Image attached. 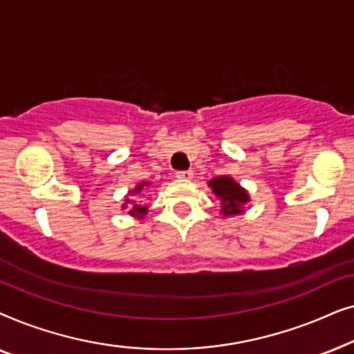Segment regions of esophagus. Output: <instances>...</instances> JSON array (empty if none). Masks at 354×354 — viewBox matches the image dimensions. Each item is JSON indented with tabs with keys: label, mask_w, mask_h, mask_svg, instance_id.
Returning <instances> with one entry per match:
<instances>
[{
	"label": "esophagus",
	"mask_w": 354,
	"mask_h": 354,
	"mask_svg": "<svg viewBox=\"0 0 354 354\" xmlns=\"http://www.w3.org/2000/svg\"><path fill=\"white\" fill-rule=\"evenodd\" d=\"M176 177L182 178V180H190V178H193V172L192 171H178V172H176Z\"/></svg>",
	"instance_id": "1"
}]
</instances>
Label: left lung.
Listing matches in <instances>:
<instances>
[{
  "instance_id": "obj_1",
  "label": "left lung",
  "mask_w": 354,
  "mask_h": 354,
  "mask_svg": "<svg viewBox=\"0 0 354 354\" xmlns=\"http://www.w3.org/2000/svg\"><path fill=\"white\" fill-rule=\"evenodd\" d=\"M212 193L221 200V209L224 216H235L243 212V207L250 201L248 192L229 176H221L207 183Z\"/></svg>"
}]
</instances>
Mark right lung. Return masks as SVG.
Masks as SVG:
<instances>
[{
	"label": "right lung",
	"instance_id": "add662e5",
	"mask_svg": "<svg viewBox=\"0 0 354 354\" xmlns=\"http://www.w3.org/2000/svg\"><path fill=\"white\" fill-rule=\"evenodd\" d=\"M148 185H149V182H142V183H138L137 188H133V190L130 192V193H137V195H138V193L142 192L145 187H148ZM125 201L130 203L129 198H127V200H125ZM125 207H127V205H124V206H122V209H125ZM129 214H130V216H133V217H138V219H142V217H143L145 214H147V206H145V205H140V203H133L132 209L129 211Z\"/></svg>",
	"mask_w": 354,
	"mask_h": 354
}]
</instances>
